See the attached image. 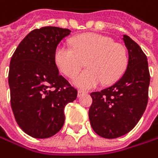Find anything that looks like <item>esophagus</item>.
Masks as SVG:
<instances>
[{"label": "esophagus", "mask_w": 158, "mask_h": 158, "mask_svg": "<svg viewBox=\"0 0 158 158\" xmlns=\"http://www.w3.org/2000/svg\"><path fill=\"white\" fill-rule=\"evenodd\" d=\"M86 94V92L81 91V90H78V91H77V97H81V95H83V94Z\"/></svg>", "instance_id": "esophagus-1"}]
</instances>
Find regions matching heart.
Masks as SVG:
<instances>
[{"mask_svg": "<svg viewBox=\"0 0 158 158\" xmlns=\"http://www.w3.org/2000/svg\"><path fill=\"white\" fill-rule=\"evenodd\" d=\"M70 46L60 44L54 51L58 69L66 77H75L84 64L88 68L74 78V84L81 89H92L102 81L115 82L127 68L129 55L126 47L111 38L86 33L70 40Z\"/></svg>", "mask_w": 158, "mask_h": 158, "instance_id": "heart-1", "label": "heart"}]
</instances>
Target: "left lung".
Returning a JSON list of instances; mask_svg holds the SVG:
<instances>
[{
	"label": "left lung",
	"instance_id": "8db88e82",
	"mask_svg": "<svg viewBox=\"0 0 158 158\" xmlns=\"http://www.w3.org/2000/svg\"><path fill=\"white\" fill-rule=\"evenodd\" d=\"M129 52L126 71L112 86L91 94L89 118L101 137L115 139L130 132L142 118L148 103L150 73L145 53L129 36H123Z\"/></svg>",
	"mask_w": 158,
	"mask_h": 158
}]
</instances>
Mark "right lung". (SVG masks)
I'll return each mask as SVG.
<instances>
[{"mask_svg": "<svg viewBox=\"0 0 158 158\" xmlns=\"http://www.w3.org/2000/svg\"><path fill=\"white\" fill-rule=\"evenodd\" d=\"M67 28L42 27L29 32L15 51L9 68L11 106L21 130L31 137L49 138L64 122V106L77 91L58 73L54 51L70 34Z\"/></svg>", "mask_w": 158, "mask_h": 158, "instance_id": "add662e5", "label": "right lung"}]
</instances>
